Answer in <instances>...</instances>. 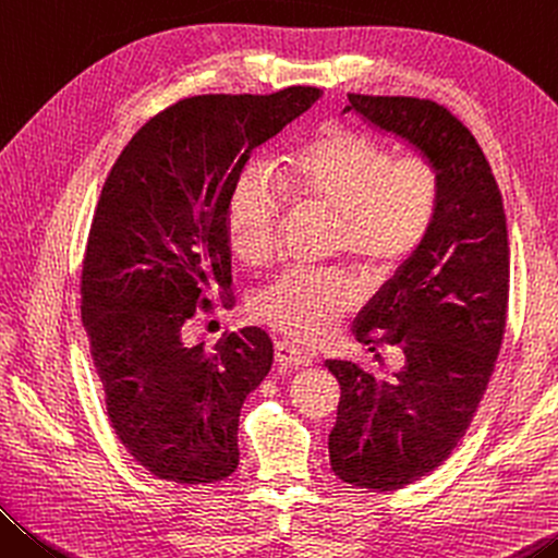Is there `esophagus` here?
Returning <instances> with one entry per match:
<instances>
[{
  "label": "esophagus",
  "mask_w": 558,
  "mask_h": 558,
  "mask_svg": "<svg viewBox=\"0 0 558 558\" xmlns=\"http://www.w3.org/2000/svg\"><path fill=\"white\" fill-rule=\"evenodd\" d=\"M274 355H277V363L284 365V368H299V365H312L314 363V353L301 349V345L291 343V341H279L277 349H274Z\"/></svg>",
  "instance_id": "esophagus-1"
}]
</instances>
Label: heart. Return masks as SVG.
<instances>
[{
    "label": "heart",
    "instance_id": "1",
    "mask_svg": "<svg viewBox=\"0 0 558 558\" xmlns=\"http://www.w3.org/2000/svg\"><path fill=\"white\" fill-rule=\"evenodd\" d=\"M279 190L318 203L339 215V244L368 269L405 262L435 219L437 185L420 160L392 162L376 135L351 125H326L287 158ZM281 199L271 182L250 172L227 209V236L246 262L267 257L277 242ZM355 299L339 271L291 264L254 291L252 312L294 339L316 341L331 333Z\"/></svg>",
    "mask_w": 558,
    "mask_h": 558
}]
</instances>
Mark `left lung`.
Here are the masks:
<instances>
[{"instance_id":"left-lung-1","label":"left lung","mask_w":558,"mask_h":558,"mask_svg":"<svg viewBox=\"0 0 558 558\" xmlns=\"http://www.w3.org/2000/svg\"><path fill=\"white\" fill-rule=\"evenodd\" d=\"M371 123L425 153L435 170V219L355 324L359 341L396 345L390 378L328 361L341 386L328 435L336 477L390 492L450 458L495 371L507 326L509 236L501 193L485 153L450 108L415 96L349 94Z\"/></svg>"}]
</instances>
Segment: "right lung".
I'll return each mask as SVG.
<instances>
[{"instance_id":"1","label":"right lung","mask_w":558,"mask_h":558,"mask_svg":"<svg viewBox=\"0 0 558 558\" xmlns=\"http://www.w3.org/2000/svg\"><path fill=\"white\" fill-rule=\"evenodd\" d=\"M318 96L182 98L138 128L104 182L81 322L118 440L155 477L209 485L240 464V410L271 368V339L242 328L207 349L182 333L232 287L227 209L252 153Z\"/></svg>"}]
</instances>
